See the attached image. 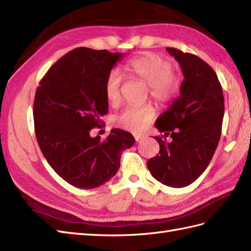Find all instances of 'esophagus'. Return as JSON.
I'll use <instances>...</instances> for the list:
<instances>
[{
    "label": "esophagus",
    "instance_id": "obj_1",
    "mask_svg": "<svg viewBox=\"0 0 251 251\" xmlns=\"http://www.w3.org/2000/svg\"><path fill=\"white\" fill-rule=\"evenodd\" d=\"M146 138V136L144 134H134V139H136L137 142H141V141H143Z\"/></svg>",
    "mask_w": 251,
    "mask_h": 251
}]
</instances>
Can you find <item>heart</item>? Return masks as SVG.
I'll return each mask as SVG.
<instances>
[{
	"label": "heart",
	"instance_id": "1",
	"mask_svg": "<svg viewBox=\"0 0 251 251\" xmlns=\"http://www.w3.org/2000/svg\"><path fill=\"white\" fill-rule=\"evenodd\" d=\"M125 73L143 80L150 87L151 98L160 104L173 100L180 89V77L174 73L170 60L155 53H146L128 61ZM122 76L118 71H111L105 80V95L112 105L118 104L121 98ZM156 117L155 108L151 105L127 106L114 122L119 127L130 131H141Z\"/></svg>",
	"mask_w": 251,
	"mask_h": 251
}]
</instances>
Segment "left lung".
I'll return each instance as SVG.
<instances>
[{"label": "left lung", "instance_id": "8db88e82", "mask_svg": "<svg viewBox=\"0 0 251 251\" xmlns=\"http://www.w3.org/2000/svg\"><path fill=\"white\" fill-rule=\"evenodd\" d=\"M183 74L180 95L157 119L155 126L165 137L156 157L147 161L151 176L168 187L184 188L207 169L222 133L224 95L217 75L199 57L166 48Z\"/></svg>", "mask_w": 251, "mask_h": 251}]
</instances>
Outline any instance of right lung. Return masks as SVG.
<instances>
[{
	"mask_svg": "<svg viewBox=\"0 0 251 251\" xmlns=\"http://www.w3.org/2000/svg\"><path fill=\"white\" fill-rule=\"evenodd\" d=\"M124 54L77 48L56 61L37 88L34 101L36 138L43 156L63 180L94 189L117 174L131 133L111 130L105 141L90 131L108 112L105 80Z\"/></svg>",
	"mask_w": 251,
	"mask_h": 251,
	"instance_id": "add662e5",
	"label": "right lung"
}]
</instances>
